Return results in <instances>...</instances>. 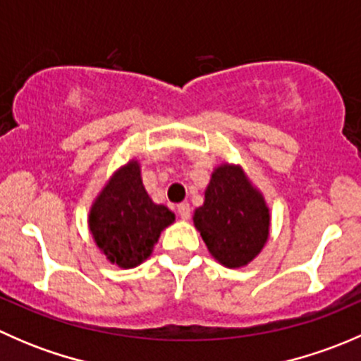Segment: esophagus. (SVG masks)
<instances>
[{
  "mask_svg": "<svg viewBox=\"0 0 361 361\" xmlns=\"http://www.w3.org/2000/svg\"><path fill=\"white\" fill-rule=\"evenodd\" d=\"M178 214H180L181 220H188L190 218V206H188V202H181L178 204Z\"/></svg>",
  "mask_w": 361,
  "mask_h": 361,
  "instance_id": "obj_1",
  "label": "esophagus"
}]
</instances>
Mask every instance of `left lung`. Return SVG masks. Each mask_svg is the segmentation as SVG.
Listing matches in <instances>:
<instances>
[{
    "label": "left lung",
    "mask_w": 361,
    "mask_h": 361,
    "mask_svg": "<svg viewBox=\"0 0 361 361\" xmlns=\"http://www.w3.org/2000/svg\"><path fill=\"white\" fill-rule=\"evenodd\" d=\"M194 225L213 258L235 269L250 264L265 246L271 214L243 167L221 164L211 174Z\"/></svg>",
    "instance_id": "left-lung-1"
}]
</instances>
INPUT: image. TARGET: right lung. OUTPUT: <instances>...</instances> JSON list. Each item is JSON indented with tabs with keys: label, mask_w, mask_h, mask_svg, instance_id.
<instances>
[{
	"label": "right lung",
	"mask_w": 361,
	"mask_h": 361,
	"mask_svg": "<svg viewBox=\"0 0 361 361\" xmlns=\"http://www.w3.org/2000/svg\"><path fill=\"white\" fill-rule=\"evenodd\" d=\"M173 221V211L155 204L145 190L137 160L113 174L89 213V228L97 248L122 269L147 260L160 232Z\"/></svg>",
	"instance_id": "add662e5"
}]
</instances>
